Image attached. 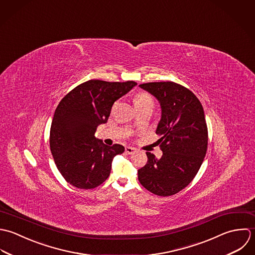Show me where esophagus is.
Instances as JSON below:
<instances>
[{"mask_svg": "<svg viewBox=\"0 0 255 255\" xmlns=\"http://www.w3.org/2000/svg\"><path fill=\"white\" fill-rule=\"evenodd\" d=\"M136 149L135 148H133V147H129V146H127L126 148H125V152L127 153H129V154H133V153H136Z\"/></svg>", "mask_w": 255, "mask_h": 255, "instance_id": "obj_1", "label": "esophagus"}]
</instances>
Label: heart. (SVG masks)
<instances>
[{"mask_svg": "<svg viewBox=\"0 0 255 255\" xmlns=\"http://www.w3.org/2000/svg\"><path fill=\"white\" fill-rule=\"evenodd\" d=\"M147 103H153V98L150 95L142 93V94H139L136 96V98H135L136 107L147 104Z\"/></svg>", "mask_w": 255, "mask_h": 255, "instance_id": "1", "label": "heart"}]
</instances>
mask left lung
Instances as JSON below:
<instances>
[{"label": "left lung", "instance_id": "8db88e82", "mask_svg": "<svg viewBox=\"0 0 255 255\" xmlns=\"http://www.w3.org/2000/svg\"><path fill=\"white\" fill-rule=\"evenodd\" d=\"M160 104L161 117L155 133L162 155L147 152L148 161L138 170L140 183L158 196H170L185 188L197 174L208 146L203 107L188 89L173 82L139 86Z\"/></svg>", "mask_w": 255, "mask_h": 255}]
</instances>
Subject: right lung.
<instances>
[{
	"label": "right lung",
	"mask_w": 255,
	"mask_h": 255,
	"mask_svg": "<svg viewBox=\"0 0 255 255\" xmlns=\"http://www.w3.org/2000/svg\"><path fill=\"white\" fill-rule=\"evenodd\" d=\"M137 83L90 80L66 95L58 104L50 129V150L65 180L92 189L110 174L112 159L124 152L119 144L106 146L96 138L99 125L107 122L113 103Z\"/></svg>",
	"instance_id": "add662e5"
}]
</instances>
